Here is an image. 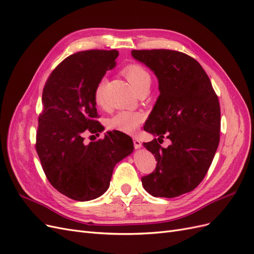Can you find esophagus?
Instances as JSON below:
<instances>
[{"mask_svg":"<svg viewBox=\"0 0 254 254\" xmlns=\"http://www.w3.org/2000/svg\"><path fill=\"white\" fill-rule=\"evenodd\" d=\"M132 141H133V146H134V147H135L136 149H137V148H141L142 142H141L139 139H136V137H133Z\"/></svg>","mask_w":254,"mask_h":254,"instance_id":"1","label":"esophagus"}]
</instances>
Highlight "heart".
<instances>
[{
    "instance_id": "obj_1",
    "label": "heart",
    "mask_w": 254,
    "mask_h": 254,
    "mask_svg": "<svg viewBox=\"0 0 254 254\" xmlns=\"http://www.w3.org/2000/svg\"><path fill=\"white\" fill-rule=\"evenodd\" d=\"M122 73L135 91H139L143 87H150L151 76L148 71L140 64H128L123 68ZM105 86L106 79L102 78L97 82L94 90V102L99 107L105 105ZM143 115L139 112L121 111L108 121V127L124 133H134L143 123Z\"/></svg>"
}]
</instances>
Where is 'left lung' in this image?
Listing matches in <instances>:
<instances>
[{"instance_id": "left-lung-1", "label": "left lung", "mask_w": 254, "mask_h": 254, "mask_svg": "<svg viewBox=\"0 0 254 254\" xmlns=\"http://www.w3.org/2000/svg\"><path fill=\"white\" fill-rule=\"evenodd\" d=\"M133 58L155 72L160 95L144 130L160 137L144 143L157 161L142 177L155 197L174 198L196 189L212 164L220 136V107L209 76L196 59L172 50H133ZM166 134L172 144L157 141Z\"/></svg>"}]
</instances>
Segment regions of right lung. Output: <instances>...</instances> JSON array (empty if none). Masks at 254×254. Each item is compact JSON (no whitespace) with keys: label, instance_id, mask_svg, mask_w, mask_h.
I'll use <instances>...</instances> for the list:
<instances>
[{"label":"right lung","instance_id":"obj_1","mask_svg":"<svg viewBox=\"0 0 254 254\" xmlns=\"http://www.w3.org/2000/svg\"><path fill=\"white\" fill-rule=\"evenodd\" d=\"M118 56L117 50L75 53L54 68L44 84L36 150L50 183L73 200L103 195L115 164L133 150L131 137L120 131L83 142L87 130L95 133L101 129L94 90Z\"/></svg>","mask_w":254,"mask_h":254}]
</instances>
